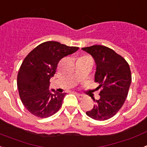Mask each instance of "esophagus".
<instances>
[{
	"mask_svg": "<svg viewBox=\"0 0 147 147\" xmlns=\"http://www.w3.org/2000/svg\"><path fill=\"white\" fill-rule=\"evenodd\" d=\"M76 96H77V98H79L80 100H82L83 98H85V96H83V95L80 94V93H76Z\"/></svg>",
	"mask_w": 147,
	"mask_h": 147,
	"instance_id": "34e87169",
	"label": "esophagus"
}]
</instances>
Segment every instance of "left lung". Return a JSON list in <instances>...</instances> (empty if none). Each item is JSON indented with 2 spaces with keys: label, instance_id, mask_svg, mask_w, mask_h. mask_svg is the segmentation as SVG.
Listing matches in <instances>:
<instances>
[{
  "label": "left lung",
  "instance_id": "left-lung-1",
  "mask_svg": "<svg viewBox=\"0 0 147 147\" xmlns=\"http://www.w3.org/2000/svg\"><path fill=\"white\" fill-rule=\"evenodd\" d=\"M92 56L96 64L95 82L102 88L100 98L93 99L96 105L86 114L97 121H105L119 112L125 102L132 76L128 62L113 49L96 45L82 48Z\"/></svg>",
  "mask_w": 147,
  "mask_h": 147
}]
</instances>
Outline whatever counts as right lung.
<instances>
[{
	"mask_svg": "<svg viewBox=\"0 0 147 147\" xmlns=\"http://www.w3.org/2000/svg\"><path fill=\"white\" fill-rule=\"evenodd\" d=\"M78 47L56 41L37 45L25 57L18 74L19 96L28 112L39 118H47L57 112L65 93L49 90L50 79L54 76L61 59L74 53Z\"/></svg>",
	"mask_w": 147,
	"mask_h": 147,
	"instance_id": "1",
	"label": "right lung"
}]
</instances>
